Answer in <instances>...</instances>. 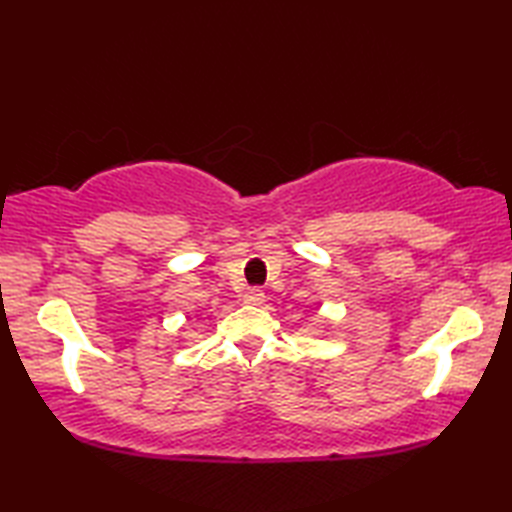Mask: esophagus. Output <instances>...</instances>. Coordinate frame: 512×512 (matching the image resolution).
Instances as JSON below:
<instances>
[{
  "instance_id": "esophagus-1",
  "label": "esophagus",
  "mask_w": 512,
  "mask_h": 512,
  "mask_svg": "<svg viewBox=\"0 0 512 512\" xmlns=\"http://www.w3.org/2000/svg\"><path fill=\"white\" fill-rule=\"evenodd\" d=\"M244 301L246 303H250V306H262V303L266 301V295H264V290H259V288H250L246 295H244Z\"/></svg>"
}]
</instances>
